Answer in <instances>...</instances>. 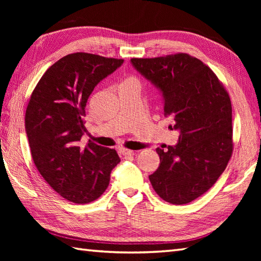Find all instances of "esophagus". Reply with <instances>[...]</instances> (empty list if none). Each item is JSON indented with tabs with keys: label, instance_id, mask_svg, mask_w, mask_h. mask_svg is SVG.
<instances>
[{
	"label": "esophagus",
	"instance_id": "34e87169",
	"mask_svg": "<svg viewBox=\"0 0 261 261\" xmlns=\"http://www.w3.org/2000/svg\"><path fill=\"white\" fill-rule=\"evenodd\" d=\"M120 152H121L122 156L125 157V158H129V157L134 156V154H135V151L129 150V149H124V148H123V149H121Z\"/></svg>",
	"mask_w": 261,
	"mask_h": 261
}]
</instances>
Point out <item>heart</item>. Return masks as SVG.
Returning a JSON list of instances; mask_svg holds the SVG:
<instances>
[{"instance_id": "obj_1", "label": "heart", "mask_w": 261, "mask_h": 261, "mask_svg": "<svg viewBox=\"0 0 261 261\" xmlns=\"http://www.w3.org/2000/svg\"><path fill=\"white\" fill-rule=\"evenodd\" d=\"M127 84H138V82L137 80L132 79V77H129V79H125L121 85H127Z\"/></svg>"}]
</instances>
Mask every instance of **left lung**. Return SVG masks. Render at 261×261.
<instances>
[{
	"label": "left lung",
	"mask_w": 261,
	"mask_h": 261,
	"mask_svg": "<svg viewBox=\"0 0 261 261\" xmlns=\"http://www.w3.org/2000/svg\"><path fill=\"white\" fill-rule=\"evenodd\" d=\"M131 64L162 93L164 112L174 120L178 141L157 148L160 164L149 176L153 190L170 204H187L218 180L232 154V105L218 77L187 54L132 58Z\"/></svg>",
	"instance_id": "left-lung-1"
}]
</instances>
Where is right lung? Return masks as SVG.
<instances>
[{
	"label": "right lung",
	"mask_w": 261,
	"mask_h": 261,
	"mask_svg": "<svg viewBox=\"0 0 261 261\" xmlns=\"http://www.w3.org/2000/svg\"><path fill=\"white\" fill-rule=\"evenodd\" d=\"M123 59L75 53L49 67L32 92L25 132L33 163L60 196L76 204L95 201L107 190L121 159L114 149L81 142L87 98Z\"/></svg>",
	"instance_id": "add662e5"
}]
</instances>
